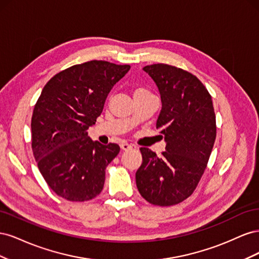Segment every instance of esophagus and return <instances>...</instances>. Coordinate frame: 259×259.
I'll list each match as a JSON object with an SVG mask.
<instances>
[{
    "label": "esophagus",
    "instance_id": "esophagus-1",
    "mask_svg": "<svg viewBox=\"0 0 259 259\" xmlns=\"http://www.w3.org/2000/svg\"><path fill=\"white\" fill-rule=\"evenodd\" d=\"M121 149L123 151H127V150H130V149H132L133 147L131 146V145H128V144H126V143H123V144H121Z\"/></svg>",
    "mask_w": 259,
    "mask_h": 259
}]
</instances>
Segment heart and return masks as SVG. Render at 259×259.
I'll return each mask as SVG.
<instances>
[{"mask_svg": "<svg viewBox=\"0 0 259 259\" xmlns=\"http://www.w3.org/2000/svg\"><path fill=\"white\" fill-rule=\"evenodd\" d=\"M137 93H147V91H145V90H137L135 92V94H137Z\"/></svg>", "mask_w": 259, "mask_h": 259, "instance_id": "b5f03b06", "label": "heart"}]
</instances>
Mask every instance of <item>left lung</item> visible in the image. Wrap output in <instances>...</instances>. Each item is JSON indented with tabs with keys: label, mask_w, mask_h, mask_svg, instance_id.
Masks as SVG:
<instances>
[{
	"label": "left lung",
	"mask_w": 259,
	"mask_h": 259,
	"mask_svg": "<svg viewBox=\"0 0 259 259\" xmlns=\"http://www.w3.org/2000/svg\"><path fill=\"white\" fill-rule=\"evenodd\" d=\"M144 71L160 92L156 128L166 147L161 156L140 148L136 185L149 203L170 206L189 198L204 173L216 138V116L208 91L195 75L165 64L146 66Z\"/></svg>",
	"instance_id": "1"
}]
</instances>
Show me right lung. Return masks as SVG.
Wrapping results in <instances>:
<instances>
[{"label":"right lung","instance_id":"add662e5","mask_svg":"<svg viewBox=\"0 0 259 259\" xmlns=\"http://www.w3.org/2000/svg\"><path fill=\"white\" fill-rule=\"evenodd\" d=\"M130 69L91 60L62 70L44 86L31 119L32 151L45 182L59 197L84 202L103 190L106 167L120 147L93 142L88 130Z\"/></svg>","mask_w":259,"mask_h":259}]
</instances>
